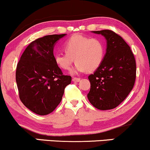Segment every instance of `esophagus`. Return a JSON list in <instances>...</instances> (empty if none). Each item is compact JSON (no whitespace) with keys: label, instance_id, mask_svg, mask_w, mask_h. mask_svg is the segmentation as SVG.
<instances>
[{"label":"esophagus","instance_id":"esophagus-1","mask_svg":"<svg viewBox=\"0 0 150 150\" xmlns=\"http://www.w3.org/2000/svg\"><path fill=\"white\" fill-rule=\"evenodd\" d=\"M80 80V78H78V77H73V81L75 82H78Z\"/></svg>","mask_w":150,"mask_h":150}]
</instances>
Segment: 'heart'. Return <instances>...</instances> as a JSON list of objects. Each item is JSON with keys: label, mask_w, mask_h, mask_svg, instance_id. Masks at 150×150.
Segmentation results:
<instances>
[{"label": "heart", "mask_w": 150, "mask_h": 150, "mask_svg": "<svg viewBox=\"0 0 150 150\" xmlns=\"http://www.w3.org/2000/svg\"><path fill=\"white\" fill-rule=\"evenodd\" d=\"M65 52L55 55V63L63 70H69L74 59L76 63L70 70L72 75L96 70L101 65L106 53L102 39L75 34L65 42Z\"/></svg>", "instance_id": "1"}]
</instances>
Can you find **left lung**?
<instances>
[{"label":"left lung","instance_id":"1","mask_svg":"<svg viewBox=\"0 0 150 150\" xmlns=\"http://www.w3.org/2000/svg\"><path fill=\"white\" fill-rule=\"evenodd\" d=\"M106 40V53L102 63L88 77L89 102L99 110L113 109L128 97L135 84L136 63L127 43L113 31H92Z\"/></svg>","mask_w":150,"mask_h":150}]
</instances>
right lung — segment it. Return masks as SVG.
<instances>
[{
	"mask_svg": "<svg viewBox=\"0 0 150 150\" xmlns=\"http://www.w3.org/2000/svg\"><path fill=\"white\" fill-rule=\"evenodd\" d=\"M66 35L53 34L31 42L17 65L16 82L20 100L38 115L53 112L61 101L64 89L71 82L55 63L53 47Z\"/></svg>",
	"mask_w": 150,
	"mask_h": 150,
	"instance_id": "1",
	"label": "right lung"
}]
</instances>
